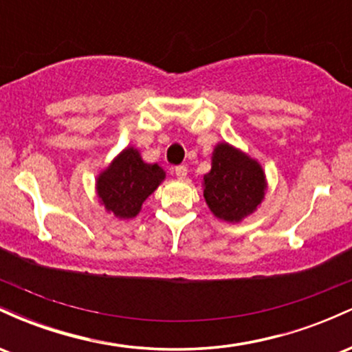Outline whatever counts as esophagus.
Listing matches in <instances>:
<instances>
[{"instance_id": "1", "label": "esophagus", "mask_w": 352, "mask_h": 352, "mask_svg": "<svg viewBox=\"0 0 352 352\" xmlns=\"http://www.w3.org/2000/svg\"><path fill=\"white\" fill-rule=\"evenodd\" d=\"M187 167H185V165H179V167H175L173 168V173H175V177L177 179H180V180H184L185 177H187Z\"/></svg>"}]
</instances>
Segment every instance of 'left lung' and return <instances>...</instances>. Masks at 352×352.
Segmentation results:
<instances>
[{"mask_svg": "<svg viewBox=\"0 0 352 352\" xmlns=\"http://www.w3.org/2000/svg\"><path fill=\"white\" fill-rule=\"evenodd\" d=\"M265 192L261 165L233 145L217 144L212 168L204 177V197L210 212L220 220L238 223L258 208Z\"/></svg>", "mask_w": 352, "mask_h": 352, "instance_id": "obj_1", "label": "left lung"}]
</instances>
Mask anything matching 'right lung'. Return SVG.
Here are the masks:
<instances>
[{"instance_id": "obj_1", "label": "right lung", "mask_w": 352, "mask_h": 352, "mask_svg": "<svg viewBox=\"0 0 352 352\" xmlns=\"http://www.w3.org/2000/svg\"><path fill=\"white\" fill-rule=\"evenodd\" d=\"M164 179L162 167L144 162L137 148L127 147L109 164L106 170L99 173L96 190L109 213L129 220L137 217L144 201Z\"/></svg>"}]
</instances>
